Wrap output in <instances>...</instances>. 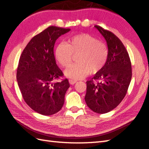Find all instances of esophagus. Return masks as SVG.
<instances>
[{"instance_id":"1","label":"esophagus","mask_w":149,"mask_h":149,"mask_svg":"<svg viewBox=\"0 0 149 149\" xmlns=\"http://www.w3.org/2000/svg\"><path fill=\"white\" fill-rule=\"evenodd\" d=\"M69 83H70V84L74 85V84H75V83H77V81L73 80V79H70V80H69Z\"/></svg>"}]
</instances>
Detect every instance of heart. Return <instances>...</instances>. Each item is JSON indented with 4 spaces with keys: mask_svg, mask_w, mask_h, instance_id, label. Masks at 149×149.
Returning <instances> with one entry per match:
<instances>
[{
    "mask_svg": "<svg viewBox=\"0 0 149 149\" xmlns=\"http://www.w3.org/2000/svg\"><path fill=\"white\" fill-rule=\"evenodd\" d=\"M77 64L66 68L65 75L73 80H81L91 72L96 74L104 67L108 58V49L105 43L88 34H75L69 38L67 42H61L56 46L54 56L62 67H68L76 55Z\"/></svg>",
    "mask_w": 149,
    "mask_h": 149,
    "instance_id": "b5f03b06",
    "label": "heart"
}]
</instances>
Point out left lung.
<instances>
[{
	"mask_svg": "<svg viewBox=\"0 0 149 149\" xmlns=\"http://www.w3.org/2000/svg\"><path fill=\"white\" fill-rule=\"evenodd\" d=\"M95 27L105 38L109 54L102 70L86 82L84 99L93 111L103 114L115 109L125 97L131 83L132 68L128 52L118 38L99 26Z\"/></svg>",
	"mask_w": 149,
	"mask_h": 149,
	"instance_id": "8db88e82",
	"label": "left lung"
}]
</instances>
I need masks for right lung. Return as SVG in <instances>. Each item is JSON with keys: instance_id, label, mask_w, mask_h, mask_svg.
<instances>
[{"instance_id": "1", "label": "right lung", "mask_w": 149, "mask_h": 149, "mask_svg": "<svg viewBox=\"0 0 149 149\" xmlns=\"http://www.w3.org/2000/svg\"><path fill=\"white\" fill-rule=\"evenodd\" d=\"M70 29L50 26L34 36L19 59L17 79L25 102L34 111L52 115L62 108L70 87L67 79L52 82L63 74L56 65L54 47Z\"/></svg>"}]
</instances>
